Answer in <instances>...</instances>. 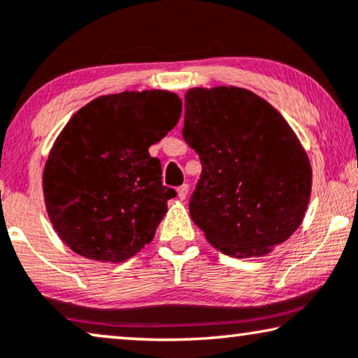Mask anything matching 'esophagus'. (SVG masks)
I'll use <instances>...</instances> for the list:
<instances>
[{
    "label": "esophagus",
    "mask_w": 358,
    "mask_h": 358,
    "mask_svg": "<svg viewBox=\"0 0 358 358\" xmlns=\"http://www.w3.org/2000/svg\"><path fill=\"white\" fill-rule=\"evenodd\" d=\"M187 194H189V185L187 184H182L180 187H178V196L180 200H185Z\"/></svg>",
    "instance_id": "esophagus-1"
}]
</instances>
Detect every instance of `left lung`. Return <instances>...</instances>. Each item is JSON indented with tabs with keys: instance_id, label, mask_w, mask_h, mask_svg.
I'll use <instances>...</instances> for the list:
<instances>
[{
	"instance_id": "1",
	"label": "left lung",
	"mask_w": 358,
	"mask_h": 358,
	"mask_svg": "<svg viewBox=\"0 0 358 358\" xmlns=\"http://www.w3.org/2000/svg\"><path fill=\"white\" fill-rule=\"evenodd\" d=\"M182 137L201 163L190 216L217 250L263 257L302 224L312 166L266 100L239 87L190 89Z\"/></svg>"
}]
</instances>
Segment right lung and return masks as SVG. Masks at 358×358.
Segmentation results:
<instances>
[{
	"instance_id": "right-lung-1",
	"label": "right lung",
	"mask_w": 358,
	"mask_h": 358,
	"mask_svg": "<svg viewBox=\"0 0 358 358\" xmlns=\"http://www.w3.org/2000/svg\"><path fill=\"white\" fill-rule=\"evenodd\" d=\"M168 90L103 95L69 119L43 169L46 213L72 252L121 263L152 242L174 189L148 148L179 121Z\"/></svg>"
}]
</instances>
